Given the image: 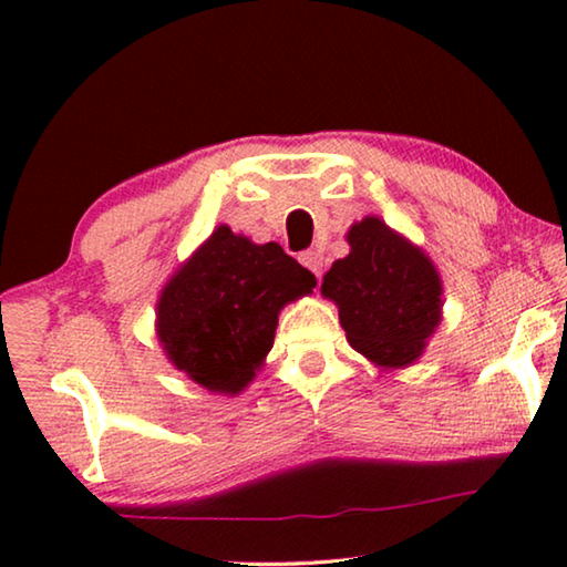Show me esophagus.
<instances>
[{
  "label": "esophagus",
  "instance_id": "esophagus-1",
  "mask_svg": "<svg viewBox=\"0 0 567 567\" xmlns=\"http://www.w3.org/2000/svg\"><path fill=\"white\" fill-rule=\"evenodd\" d=\"M300 262L320 280L322 272H324V257H322V252H318V249H305V252L300 255Z\"/></svg>",
  "mask_w": 567,
  "mask_h": 567
}]
</instances>
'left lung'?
I'll return each mask as SVG.
<instances>
[{
  "label": "left lung",
  "instance_id": "left-lung-1",
  "mask_svg": "<svg viewBox=\"0 0 567 567\" xmlns=\"http://www.w3.org/2000/svg\"><path fill=\"white\" fill-rule=\"evenodd\" d=\"M344 239L350 255L332 262L320 292L338 305L352 350L378 368H408L443 322L437 267L375 215L354 223Z\"/></svg>",
  "mask_w": 567,
  "mask_h": 567
}]
</instances>
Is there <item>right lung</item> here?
I'll list each match as a JSON object with an SVG mask.
<instances>
[{"mask_svg":"<svg viewBox=\"0 0 567 567\" xmlns=\"http://www.w3.org/2000/svg\"><path fill=\"white\" fill-rule=\"evenodd\" d=\"M315 285L277 243L255 245L219 225L162 287L157 340L172 368L207 392L235 398L272 350L277 315Z\"/></svg>","mask_w":567,"mask_h":567,"instance_id":"obj_1","label":"right lung"}]
</instances>
